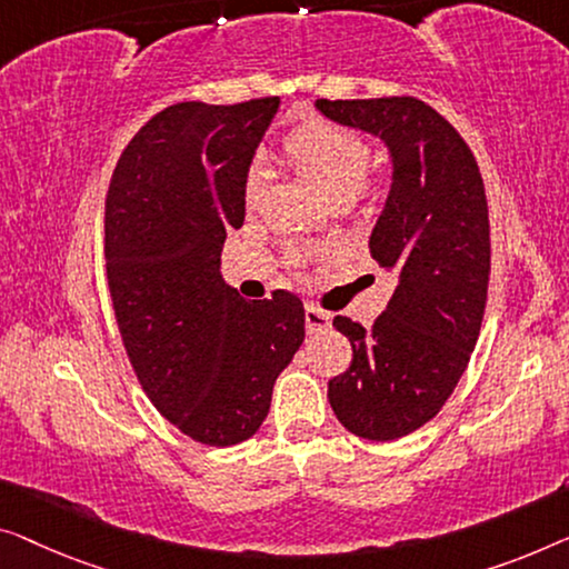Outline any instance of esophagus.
I'll use <instances>...</instances> for the list:
<instances>
[{"label":"esophagus","mask_w":569,"mask_h":569,"mask_svg":"<svg viewBox=\"0 0 569 569\" xmlns=\"http://www.w3.org/2000/svg\"><path fill=\"white\" fill-rule=\"evenodd\" d=\"M303 319H307V332H309V335L321 332V329H327L329 325H332V317H329L327 311L317 309V307H307V309H303Z\"/></svg>","instance_id":"obj_1"}]
</instances>
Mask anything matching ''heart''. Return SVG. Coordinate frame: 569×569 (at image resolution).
<instances>
[{
    "mask_svg": "<svg viewBox=\"0 0 569 569\" xmlns=\"http://www.w3.org/2000/svg\"><path fill=\"white\" fill-rule=\"evenodd\" d=\"M286 156L329 207L350 203L366 186L370 148L358 134L339 127L311 124L296 130L286 140ZM262 186H266V168L252 163L244 176V201L256 203Z\"/></svg>",
    "mask_w": 569,
    "mask_h": 569,
    "instance_id": "obj_1",
    "label": "heart"
}]
</instances>
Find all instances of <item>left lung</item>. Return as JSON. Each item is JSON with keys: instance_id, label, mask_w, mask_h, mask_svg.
<instances>
[{"instance_id": "1", "label": "left lung", "mask_w": 569, "mask_h": 569, "mask_svg": "<svg viewBox=\"0 0 569 569\" xmlns=\"http://www.w3.org/2000/svg\"><path fill=\"white\" fill-rule=\"evenodd\" d=\"M313 107L378 138L391 156L370 256L398 283L372 329L335 317L352 362L327 386L347 431L391 442L437 417L478 342L490 276L486 189L468 142L419 99H317Z\"/></svg>"}]
</instances>
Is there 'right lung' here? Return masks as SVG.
Here are the masks:
<instances>
[{
	"label": "right lung",
	"instance_id": "add662e5",
	"mask_svg": "<svg viewBox=\"0 0 569 569\" xmlns=\"http://www.w3.org/2000/svg\"><path fill=\"white\" fill-rule=\"evenodd\" d=\"M278 104L163 109L124 148L107 193V283L127 358L152 406L209 447L256 435L303 342L299 296L248 301L219 268Z\"/></svg>",
	"mask_w": 569,
	"mask_h": 569
}]
</instances>
